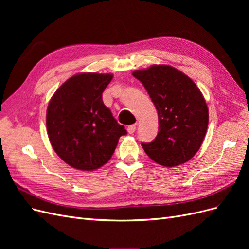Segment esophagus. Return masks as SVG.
I'll return each instance as SVG.
<instances>
[{"instance_id": "esophagus-1", "label": "esophagus", "mask_w": 249, "mask_h": 249, "mask_svg": "<svg viewBox=\"0 0 249 249\" xmlns=\"http://www.w3.org/2000/svg\"><path fill=\"white\" fill-rule=\"evenodd\" d=\"M135 131H136V124H131L127 126V132H129V134H133Z\"/></svg>"}]
</instances>
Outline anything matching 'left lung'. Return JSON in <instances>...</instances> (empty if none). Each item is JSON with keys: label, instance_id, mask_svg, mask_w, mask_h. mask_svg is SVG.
<instances>
[{"label": "left lung", "instance_id": "left-lung-1", "mask_svg": "<svg viewBox=\"0 0 249 249\" xmlns=\"http://www.w3.org/2000/svg\"><path fill=\"white\" fill-rule=\"evenodd\" d=\"M158 111L159 132L155 140L142 143L146 155L165 167L189 161L206 136L209 110L196 84L170 65H152L133 71Z\"/></svg>", "mask_w": 249, "mask_h": 249}]
</instances>
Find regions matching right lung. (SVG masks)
Masks as SVG:
<instances>
[{
    "label": "right lung",
    "mask_w": 249,
    "mask_h": 249,
    "mask_svg": "<svg viewBox=\"0 0 249 249\" xmlns=\"http://www.w3.org/2000/svg\"><path fill=\"white\" fill-rule=\"evenodd\" d=\"M112 79V73H77L56 90L49 103L50 142L73 168L90 171L102 167L111 159L120 136L126 134L102 99Z\"/></svg>",
    "instance_id": "right-lung-1"
}]
</instances>
